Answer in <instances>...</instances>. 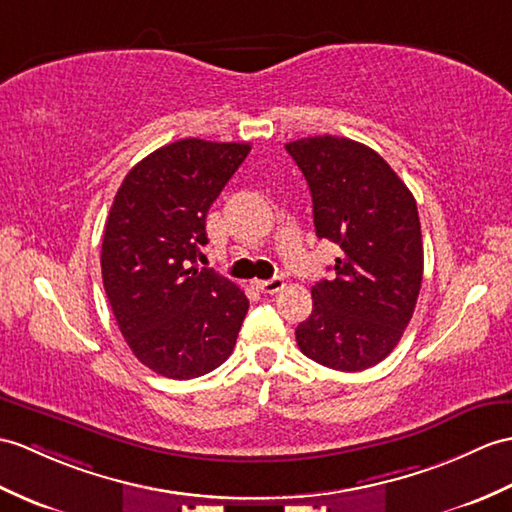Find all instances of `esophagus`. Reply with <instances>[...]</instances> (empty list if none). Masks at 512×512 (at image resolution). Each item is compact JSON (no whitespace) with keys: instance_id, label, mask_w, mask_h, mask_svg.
<instances>
[{"instance_id":"34e87169","label":"esophagus","mask_w":512,"mask_h":512,"mask_svg":"<svg viewBox=\"0 0 512 512\" xmlns=\"http://www.w3.org/2000/svg\"><path fill=\"white\" fill-rule=\"evenodd\" d=\"M257 290H261L264 294H277L279 290H283L285 281L281 277H272V279H264V281H255Z\"/></svg>"}]
</instances>
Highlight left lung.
I'll return each instance as SVG.
<instances>
[{
	"instance_id": "obj_1",
	"label": "left lung",
	"mask_w": 512,
	"mask_h": 512,
	"mask_svg": "<svg viewBox=\"0 0 512 512\" xmlns=\"http://www.w3.org/2000/svg\"><path fill=\"white\" fill-rule=\"evenodd\" d=\"M285 150L310 185L320 240L340 246L336 279L312 288L314 310L296 327L307 358L364 371L397 347L417 307L423 242L417 200L397 172L358 141L296 139Z\"/></svg>"
}]
</instances>
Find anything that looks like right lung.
I'll return each instance as SVG.
<instances>
[{
    "instance_id": "right-lung-1",
    "label": "right lung",
    "mask_w": 512,
    "mask_h": 512,
    "mask_svg": "<svg viewBox=\"0 0 512 512\" xmlns=\"http://www.w3.org/2000/svg\"><path fill=\"white\" fill-rule=\"evenodd\" d=\"M248 144L181 139L141 159L113 200L102 237V283L135 358L170 379H194L229 358L246 294L196 268L211 202Z\"/></svg>"
}]
</instances>
